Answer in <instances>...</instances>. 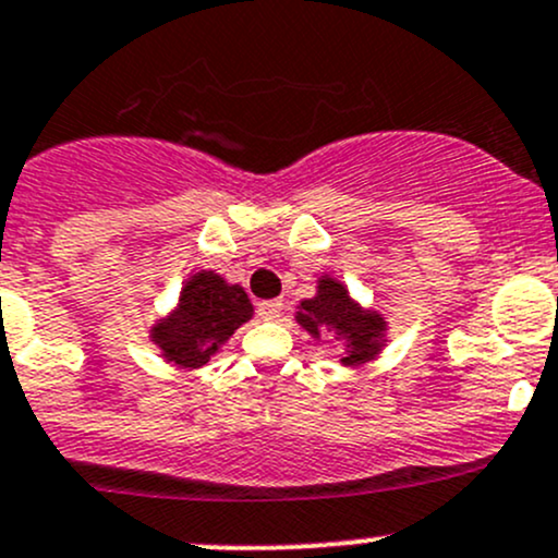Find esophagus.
<instances>
[{
  "mask_svg": "<svg viewBox=\"0 0 558 558\" xmlns=\"http://www.w3.org/2000/svg\"><path fill=\"white\" fill-rule=\"evenodd\" d=\"M256 313H259L264 320H278L280 313H283V302H278V299L259 302V304H256Z\"/></svg>",
  "mask_w": 558,
  "mask_h": 558,
  "instance_id": "34e87169",
  "label": "esophagus"
}]
</instances>
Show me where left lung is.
Returning a JSON list of instances; mask_svg holds the SVG:
<instances>
[{
  "instance_id": "obj_1",
  "label": "left lung",
  "mask_w": 558,
  "mask_h": 558,
  "mask_svg": "<svg viewBox=\"0 0 558 558\" xmlns=\"http://www.w3.org/2000/svg\"><path fill=\"white\" fill-rule=\"evenodd\" d=\"M299 324L310 333L339 331L348 339V357L344 363L372 361L379 350V333L385 331V320L374 313H363L355 307L348 289L337 280L324 278L318 286V296L304 299Z\"/></svg>"
}]
</instances>
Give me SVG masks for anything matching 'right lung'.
<instances>
[{"mask_svg":"<svg viewBox=\"0 0 558 558\" xmlns=\"http://www.w3.org/2000/svg\"><path fill=\"white\" fill-rule=\"evenodd\" d=\"M251 302L240 286H227L219 275L197 272L184 286L179 310L155 328L151 339L168 361L184 368L208 363L225 339L251 318Z\"/></svg>","mask_w":558,"mask_h":558,"instance_id":"right-lung-1","label":"right lung"}]
</instances>
